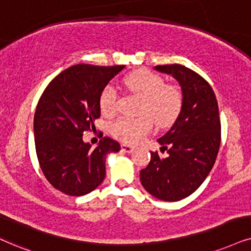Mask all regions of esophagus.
<instances>
[{
  "mask_svg": "<svg viewBox=\"0 0 251 251\" xmlns=\"http://www.w3.org/2000/svg\"><path fill=\"white\" fill-rule=\"evenodd\" d=\"M122 151H125V153H133V151H135V148L133 147V146L123 144V145H122Z\"/></svg>",
  "mask_w": 251,
  "mask_h": 251,
  "instance_id": "1",
  "label": "esophagus"
}]
</instances>
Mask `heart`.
<instances>
[{"label": "heart", "mask_w": 251, "mask_h": 251, "mask_svg": "<svg viewBox=\"0 0 251 251\" xmlns=\"http://www.w3.org/2000/svg\"><path fill=\"white\" fill-rule=\"evenodd\" d=\"M125 85L141 97L139 113L141 116L120 117L110 126L115 138L126 144H138L153 129V120L158 127L170 125L178 116L182 97L176 88L166 85L161 76L149 71H136L125 78ZM118 91L106 85L100 95V106L104 115L116 112Z\"/></svg>", "instance_id": "b5f03b06"}]
</instances>
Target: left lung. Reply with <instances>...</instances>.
<instances>
[{"label": "left lung", "instance_id": "obj_1", "mask_svg": "<svg viewBox=\"0 0 251 251\" xmlns=\"http://www.w3.org/2000/svg\"><path fill=\"white\" fill-rule=\"evenodd\" d=\"M155 71L171 75L182 89V107L176 122L158 139L161 151L140 171L146 191L164 201H178L196 191L207 177L221 141V124L213 89L208 82L182 65H164Z\"/></svg>", "mask_w": 251, "mask_h": 251}]
</instances>
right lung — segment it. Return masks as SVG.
<instances>
[{
    "instance_id": "right-lung-1",
    "label": "right lung",
    "mask_w": 251,
    "mask_h": 251,
    "mask_svg": "<svg viewBox=\"0 0 251 251\" xmlns=\"http://www.w3.org/2000/svg\"><path fill=\"white\" fill-rule=\"evenodd\" d=\"M125 66L75 65L47 85L34 113L37 157L46 179L68 196L91 192L105 177L106 155L120 145L104 136L96 148L83 141L100 117V95Z\"/></svg>"
}]
</instances>
